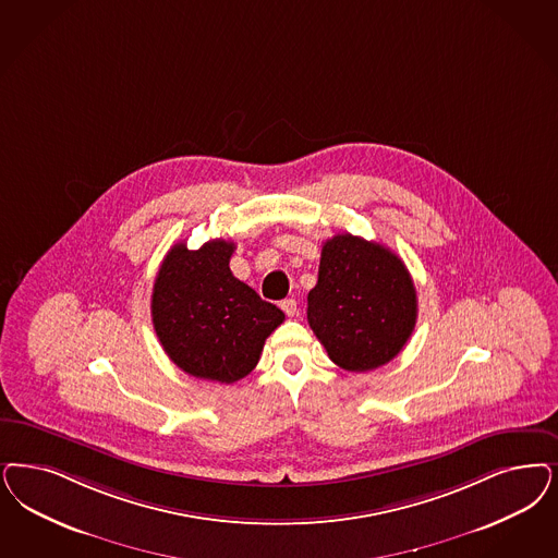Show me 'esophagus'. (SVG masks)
Wrapping results in <instances>:
<instances>
[{"label":"esophagus","mask_w":558,"mask_h":558,"mask_svg":"<svg viewBox=\"0 0 558 558\" xmlns=\"http://www.w3.org/2000/svg\"><path fill=\"white\" fill-rule=\"evenodd\" d=\"M280 307H282V311H284L289 317H294V315L299 313V305H296L294 299H284V301L280 303Z\"/></svg>","instance_id":"obj_1"}]
</instances>
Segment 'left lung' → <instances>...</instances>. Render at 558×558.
I'll return each instance as SVG.
<instances>
[{"label": "left lung", "instance_id": "obj_1", "mask_svg": "<svg viewBox=\"0 0 558 558\" xmlns=\"http://www.w3.org/2000/svg\"><path fill=\"white\" fill-rule=\"evenodd\" d=\"M307 303L308 326L327 356L352 373L396 359L418 315L404 262L384 245L348 232L324 243Z\"/></svg>", "mask_w": 558, "mask_h": 558}]
</instances>
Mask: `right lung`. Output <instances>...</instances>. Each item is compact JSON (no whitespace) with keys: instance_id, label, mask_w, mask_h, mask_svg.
Segmentation results:
<instances>
[{"instance_id":"add662e5","label":"right lung","mask_w":558,"mask_h":558,"mask_svg":"<svg viewBox=\"0 0 558 558\" xmlns=\"http://www.w3.org/2000/svg\"><path fill=\"white\" fill-rule=\"evenodd\" d=\"M234 243L214 239L199 250L177 243L153 289L156 336L174 365L197 379L234 384L257 365L284 313L232 276Z\"/></svg>"}]
</instances>
